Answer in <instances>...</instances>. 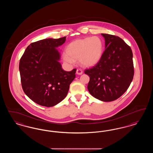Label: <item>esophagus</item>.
Returning a JSON list of instances; mask_svg holds the SVG:
<instances>
[{
  "label": "esophagus",
  "instance_id": "obj_1",
  "mask_svg": "<svg viewBox=\"0 0 153 153\" xmlns=\"http://www.w3.org/2000/svg\"><path fill=\"white\" fill-rule=\"evenodd\" d=\"M76 74H79V75H81L82 74V71L80 69H77L76 71Z\"/></svg>",
  "mask_w": 153,
  "mask_h": 153
}]
</instances>
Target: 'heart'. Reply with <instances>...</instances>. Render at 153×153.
<instances>
[{"instance_id": "b5f03b06", "label": "heart", "mask_w": 153, "mask_h": 153, "mask_svg": "<svg viewBox=\"0 0 153 153\" xmlns=\"http://www.w3.org/2000/svg\"><path fill=\"white\" fill-rule=\"evenodd\" d=\"M103 44L99 36L78 39L69 44L66 48V54L62 56L63 61L68 64H73L79 59L80 65L91 67L97 64L102 58Z\"/></svg>"}]
</instances>
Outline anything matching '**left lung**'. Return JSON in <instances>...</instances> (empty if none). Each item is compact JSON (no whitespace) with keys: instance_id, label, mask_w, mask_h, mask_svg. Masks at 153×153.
<instances>
[{"instance_id":"1","label":"left lung","mask_w":153,"mask_h":153,"mask_svg":"<svg viewBox=\"0 0 153 153\" xmlns=\"http://www.w3.org/2000/svg\"><path fill=\"white\" fill-rule=\"evenodd\" d=\"M105 49L99 62L86 69L90 80L88 89L94 97L112 102L127 90L133 79L134 70L131 48L119 36L102 34Z\"/></svg>"}]
</instances>
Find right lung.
Here are the masks:
<instances>
[{
  "instance_id": "obj_1",
  "label": "right lung",
  "mask_w": 153,
  "mask_h": 153,
  "mask_svg": "<svg viewBox=\"0 0 153 153\" xmlns=\"http://www.w3.org/2000/svg\"><path fill=\"white\" fill-rule=\"evenodd\" d=\"M66 37L31 43L20 59L23 90L39 105L50 107L61 102L76 77V69L66 72L59 62L60 53L56 48L65 43Z\"/></svg>"
}]
</instances>
